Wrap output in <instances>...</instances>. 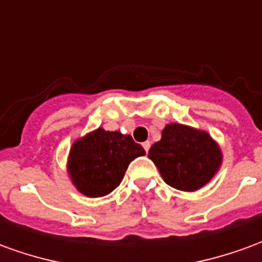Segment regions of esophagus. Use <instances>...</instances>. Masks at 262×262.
Here are the masks:
<instances>
[{"mask_svg": "<svg viewBox=\"0 0 262 262\" xmlns=\"http://www.w3.org/2000/svg\"><path fill=\"white\" fill-rule=\"evenodd\" d=\"M142 146H143V148L146 150V153H148V148H150V142H144Z\"/></svg>", "mask_w": 262, "mask_h": 262, "instance_id": "obj_1", "label": "esophagus"}]
</instances>
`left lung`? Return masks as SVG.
Listing matches in <instances>:
<instances>
[{
	"instance_id": "1",
	"label": "left lung",
	"mask_w": 262,
	"mask_h": 262,
	"mask_svg": "<svg viewBox=\"0 0 262 262\" xmlns=\"http://www.w3.org/2000/svg\"><path fill=\"white\" fill-rule=\"evenodd\" d=\"M160 174L170 187L192 192L206 185L222 164V151L206 132L170 123L161 140L148 150Z\"/></svg>"
}]
</instances>
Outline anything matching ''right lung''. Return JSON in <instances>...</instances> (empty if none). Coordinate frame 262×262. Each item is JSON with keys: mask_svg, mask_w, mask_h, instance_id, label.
<instances>
[{"mask_svg": "<svg viewBox=\"0 0 262 262\" xmlns=\"http://www.w3.org/2000/svg\"><path fill=\"white\" fill-rule=\"evenodd\" d=\"M144 154V148L130 135L98 127L73 143L67 170L81 193L105 196L119 185L132 161Z\"/></svg>", "mask_w": 262, "mask_h": 262, "instance_id": "add662e5", "label": "right lung"}]
</instances>
